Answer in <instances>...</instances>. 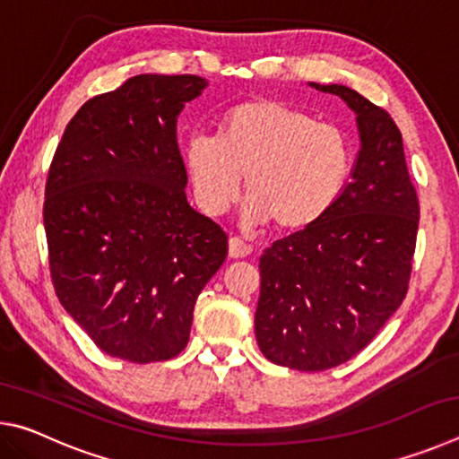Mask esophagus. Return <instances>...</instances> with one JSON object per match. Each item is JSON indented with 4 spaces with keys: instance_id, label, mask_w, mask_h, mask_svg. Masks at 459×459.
Instances as JSON below:
<instances>
[{
    "instance_id": "esophagus-1",
    "label": "esophagus",
    "mask_w": 459,
    "mask_h": 459,
    "mask_svg": "<svg viewBox=\"0 0 459 459\" xmlns=\"http://www.w3.org/2000/svg\"><path fill=\"white\" fill-rule=\"evenodd\" d=\"M251 253H253V247L243 243V240H240L238 237L229 238V257L230 259H245Z\"/></svg>"
}]
</instances>
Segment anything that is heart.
Masks as SVG:
<instances>
[{"label": "heart", "mask_w": 459, "mask_h": 459, "mask_svg": "<svg viewBox=\"0 0 459 459\" xmlns=\"http://www.w3.org/2000/svg\"><path fill=\"white\" fill-rule=\"evenodd\" d=\"M184 164L206 214L227 212L245 176L247 219L299 232L320 222L342 196L352 147L336 126L279 100L257 99L224 113L216 139L192 135Z\"/></svg>", "instance_id": "obj_1"}]
</instances>
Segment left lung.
Here are the masks:
<instances>
[{"mask_svg":"<svg viewBox=\"0 0 459 459\" xmlns=\"http://www.w3.org/2000/svg\"><path fill=\"white\" fill-rule=\"evenodd\" d=\"M307 84L352 108L360 150L332 211L261 255L255 336L271 362L316 372L359 354L403 304L419 202L391 115L344 84Z\"/></svg>","mask_w":459,"mask_h":459,"instance_id":"obj_1","label":"left lung"}]
</instances>
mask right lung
Instances as JSON below:
<instances>
[{"mask_svg":"<svg viewBox=\"0 0 459 459\" xmlns=\"http://www.w3.org/2000/svg\"><path fill=\"white\" fill-rule=\"evenodd\" d=\"M208 81L137 74L87 100L54 153L44 200L54 290L108 356L180 354L227 235L186 198L176 126Z\"/></svg>","mask_w":459,"mask_h":459,"instance_id":"add662e5","label":"right lung"}]
</instances>
